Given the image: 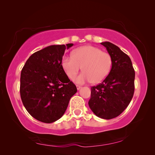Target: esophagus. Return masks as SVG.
Here are the masks:
<instances>
[{
    "instance_id": "34e87169",
    "label": "esophagus",
    "mask_w": 155,
    "mask_h": 155,
    "mask_svg": "<svg viewBox=\"0 0 155 155\" xmlns=\"http://www.w3.org/2000/svg\"><path fill=\"white\" fill-rule=\"evenodd\" d=\"M77 90H80L81 88V86H80V85H77Z\"/></svg>"
}]
</instances>
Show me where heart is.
Segmentation results:
<instances>
[{
	"mask_svg": "<svg viewBox=\"0 0 155 155\" xmlns=\"http://www.w3.org/2000/svg\"><path fill=\"white\" fill-rule=\"evenodd\" d=\"M62 67L70 79L74 78L82 67L83 72L74 78L80 84L92 81L99 83L107 77L111 70L112 61L109 53L97 47L85 45L73 51L72 56L62 58Z\"/></svg>",
	"mask_w": 155,
	"mask_h": 155,
	"instance_id": "obj_1",
	"label": "heart"
}]
</instances>
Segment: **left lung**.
Here are the masks:
<instances>
[{"mask_svg": "<svg viewBox=\"0 0 155 155\" xmlns=\"http://www.w3.org/2000/svg\"><path fill=\"white\" fill-rule=\"evenodd\" d=\"M101 43L111 56L112 68L102 83L91 87L88 105L96 116L111 119L121 114L130 103L135 72L131 59L119 47L110 42Z\"/></svg>", "mask_w": 155, "mask_h": 155, "instance_id": "8db88e82", "label": "left lung"}]
</instances>
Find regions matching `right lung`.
<instances>
[{"label": "right lung", "mask_w": 155, "mask_h": 155, "mask_svg": "<svg viewBox=\"0 0 155 155\" xmlns=\"http://www.w3.org/2000/svg\"><path fill=\"white\" fill-rule=\"evenodd\" d=\"M72 46V43L54 45L36 51L22 69V102L29 114L39 121L50 124L59 119L77 92L61 64L65 50Z\"/></svg>", "instance_id": "add662e5"}]
</instances>
